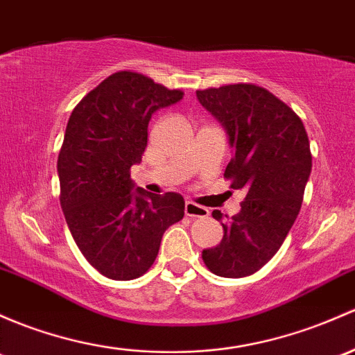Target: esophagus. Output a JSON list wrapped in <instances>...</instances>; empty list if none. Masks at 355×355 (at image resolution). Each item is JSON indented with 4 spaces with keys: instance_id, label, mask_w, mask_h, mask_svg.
Segmentation results:
<instances>
[{
    "instance_id": "esophagus-1",
    "label": "esophagus",
    "mask_w": 355,
    "mask_h": 355,
    "mask_svg": "<svg viewBox=\"0 0 355 355\" xmlns=\"http://www.w3.org/2000/svg\"><path fill=\"white\" fill-rule=\"evenodd\" d=\"M185 216H189V218H207L209 209L199 206V204L192 202V200H187L185 202Z\"/></svg>"
}]
</instances>
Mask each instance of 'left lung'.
<instances>
[{
    "label": "left lung",
    "instance_id": "8db88e82",
    "mask_svg": "<svg viewBox=\"0 0 355 355\" xmlns=\"http://www.w3.org/2000/svg\"><path fill=\"white\" fill-rule=\"evenodd\" d=\"M197 100L226 130L233 158L225 177L246 193L231 221L212 211L225 234L202 250V260L219 277H246L277 253L300 214L311 175L308 134L284 102L257 85L199 89Z\"/></svg>",
    "mask_w": 355,
    "mask_h": 355
}]
</instances>
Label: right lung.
<instances>
[{
  "instance_id": "add662e5",
  "label": "right lung",
  "mask_w": 355,
  "mask_h": 355,
  "mask_svg": "<svg viewBox=\"0 0 355 355\" xmlns=\"http://www.w3.org/2000/svg\"><path fill=\"white\" fill-rule=\"evenodd\" d=\"M184 98L151 78L119 71L76 105L58 158L61 207L78 248L105 277L130 281L148 272L163 233L184 218L180 193L146 192L130 180L156 110Z\"/></svg>"
}]
</instances>
